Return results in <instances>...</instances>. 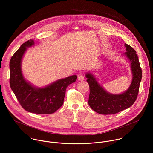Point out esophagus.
<instances>
[{
	"label": "esophagus",
	"instance_id": "1",
	"mask_svg": "<svg viewBox=\"0 0 153 153\" xmlns=\"http://www.w3.org/2000/svg\"><path fill=\"white\" fill-rule=\"evenodd\" d=\"M78 80L79 81H82V80H85V77L83 75L80 74V75H79L78 76Z\"/></svg>",
	"mask_w": 153,
	"mask_h": 153
}]
</instances>
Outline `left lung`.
I'll use <instances>...</instances> for the list:
<instances>
[{
	"label": "left lung",
	"instance_id": "8db88e82",
	"mask_svg": "<svg viewBox=\"0 0 153 153\" xmlns=\"http://www.w3.org/2000/svg\"><path fill=\"white\" fill-rule=\"evenodd\" d=\"M124 55L131 63L133 80L129 88L120 94H113L106 91L98 83L94 76L86 73V82L90 86L88 104L92 110L100 114H113L128 108L136 101L142 77V69L136 51L125 43Z\"/></svg>",
	"mask_w": 153,
	"mask_h": 153
}]
</instances>
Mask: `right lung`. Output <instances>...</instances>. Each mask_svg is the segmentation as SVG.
I'll return each mask as SVG.
<instances>
[{
    "instance_id": "obj_1",
    "label": "right lung",
    "mask_w": 153,
    "mask_h": 153,
    "mask_svg": "<svg viewBox=\"0 0 153 153\" xmlns=\"http://www.w3.org/2000/svg\"><path fill=\"white\" fill-rule=\"evenodd\" d=\"M34 44L33 40L27 41L12 56L10 62V85L24 110L35 114H52L62 106L67 86L76 81L77 76L59 79L44 88L33 86L24 77L21 63L27 47Z\"/></svg>"
}]
</instances>
